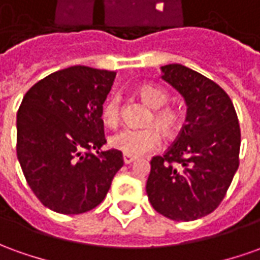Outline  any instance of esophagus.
Listing matches in <instances>:
<instances>
[{"mask_svg":"<svg viewBox=\"0 0 260 260\" xmlns=\"http://www.w3.org/2000/svg\"><path fill=\"white\" fill-rule=\"evenodd\" d=\"M134 160H136V157H133V155H127V154L123 155V161H124V164H132Z\"/></svg>","mask_w":260,"mask_h":260,"instance_id":"obj_1","label":"esophagus"}]
</instances>
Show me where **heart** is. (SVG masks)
<instances>
[{"label":"heart","instance_id":"heart-1","mask_svg":"<svg viewBox=\"0 0 260 260\" xmlns=\"http://www.w3.org/2000/svg\"><path fill=\"white\" fill-rule=\"evenodd\" d=\"M141 99L154 109L148 116L147 127L143 128H123L110 137V146L127 155H141L153 151L161 144V132L167 136L174 134L181 124L180 114L171 107H162L168 102L166 90L154 85H143L139 89ZM102 119L106 126L117 127L121 120V100L119 94H112L102 106ZM158 126V129L156 127Z\"/></svg>","mask_w":260,"mask_h":260}]
</instances>
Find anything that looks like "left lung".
I'll return each instance as SVG.
<instances>
[{
  "mask_svg": "<svg viewBox=\"0 0 260 260\" xmlns=\"http://www.w3.org/2000/svg\"><path fill=\"white\" fill-rule=\"evenodd\" d=\"M161 79L181 93L185 124L162 155L151 158L148 200L173 221H195L221 204L239 167L241 128L219 85L187 66H161Z\"/></svg>",
  "mask_w": 260,
  "mask_h": 260,
  "instance_id": "8db88e82",
  "label": "left lung"
}]
</instances>
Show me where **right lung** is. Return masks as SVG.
<instances>
[{
    "mask_svg": "<svg viewBox=\"0 0 260 260\" xmlns=\"http://www.w3.org/2000/svg\"><path fill=\"white\" fill-rule=\"evenodd\" d=\"M116 73L71 66L32 86L17 114V155L46 208L83 214L105 200L123 154L106 144L102 106Z\"/></svg>",
    "mask_w": 260,
    "mask_h": 260,
    "instance_id": "add662e5",
    "label": "right lung"
}]
</instances>
